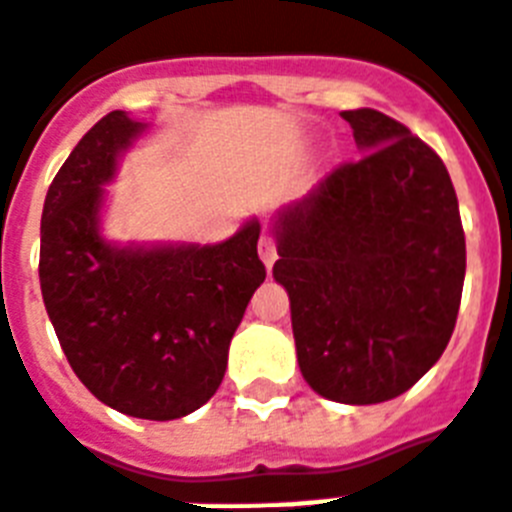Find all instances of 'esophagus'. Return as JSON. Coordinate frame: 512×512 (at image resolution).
I'll return each mask as SVG.
<instances>
[{"label": "esophagus", "mask_w": 512, "mask_h": 512, "mask_svg": "<svg viewBox=\"0 0 512 512\" xmlns=\"http://www.w3.org/2000/svg\"><path fill=\"white\" fill-rule=\"evenodd\" d=\"M257 255H260L265 268H271V265L276 263V244H273L271 236H263V239H260V244H257Z\"/></svg>", "instance_id": "obj_1"}]
</instances>
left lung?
<instances>
[{
  "instance_id": "left-lung-1",
  "label": "left lung",
  "mask_w": 512,
  "mask_h": 512,
  "mask_svg": "<svg viewBox=\"0 0 512 512\" xmlns=\"http://www.w3.org/2000/svg\"><path fill=\"white\" fill-rule=\"evenodd\" d=\"M362 158L271 217L273 279L290 295L306 384L376 405L446 351L462 300V220L446 166L376 109H346Z\"/></svg>"
}]
</instances>
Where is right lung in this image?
Instances as JSON below:
<instances>
[{
  "label": "right lung",
  "instance_id": "obj_1",
  "mask_svg": "<svg viewBox=\"0 0 512 512\" xmlns=\"http://www.w3.org/2000/svg\"><path fill=\"white\" fill-rule=\"evenodd\" d=\"M150 131L115 109L77 142L42 206L39 284L88 392L134 419L171 421L220 389L230 338L265 282V265L257 217L204 247L104 236L107 185Z\"/></svg>",
  "mask_w": 512,
  "mask_h": 512
}]
</instances>
